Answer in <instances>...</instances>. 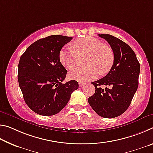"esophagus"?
I'll return each mask as SVG.
<instances>
[{
    "label": "esophagus",
    "mask_w": 153,
    "mask_h": 153,
    "mask_svg": "<svg viewBox=\"0 0 153 153\" xmlns=\"http://www.w3.org/2000/svg\"><path fill=\"white\" fill-rule=\"evenodd\" d=\"M84 83H83V82H79V87H82L83 86H84Z\"/></svg>",
    "instance_id": "1"
}]
</instances>
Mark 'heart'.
<instances>
[{
    "instance_id": "heart-1",
    "label": "heart",
    "mask_w": 153,
    "mask_h": 153,
    "mask_svg": "<svg viewBox=\"0 0 153 153\" xmlns=\"http://www.w3.org/2000/svg\"><path fill=\"white\" fill-rule=\"evenodd\" d=\"M74 49L70 46L62 48L59 53L61 63L69 70L79 65L80 58H85L87 66L69 74V77L79 82H86L95 78L98 74L109 72L113 66L115 55L110 46L93 37L79 38L74 42Z\"/></svg>"
}]
</instances>
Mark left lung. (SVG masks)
Returning a JSON list of instances; mask_svg holds the SVG:
<instances>
[{"label":"left lung","mask_w":153,"mask_h":153,"mask_svg":"<svg viewBox=\"0 0 153 153\" xmlns=\"http://www.w3.org/2000/svg\"><path fill=\"white\" fill-rule=\"evenodd\" d=\"M113 49L115 61L110 71L92 82L95 92L88 98L90 105L98 115L114 118L128 109L138 86L140 63L130 46L110 34H98ZM105 85V89L102 86Z\"/></svg>","instance_id":"8db88e82"}]
</instances>
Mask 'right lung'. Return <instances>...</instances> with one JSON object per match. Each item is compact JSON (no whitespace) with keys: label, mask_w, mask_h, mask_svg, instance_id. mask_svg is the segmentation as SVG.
Masks as SVG:
<instances>
[{"label":"right lung","mask_w":153,"mask_h":153,"mask_svg":"<svg viewBox=\"0 0 153 153\" xmlns=\"http://www.w3.org/2000/svg\"><path fill=\"white\" fill-rule=\"evenodd\" d=\"M72 38L48 36L32 44L21 56L17 76L20 89L27 105L39 115L58 113L78 88L76 80L62 84L67 71L61 63L59 53Z\"/></svg>","instance_id":"obj_1"}]
</instances>
